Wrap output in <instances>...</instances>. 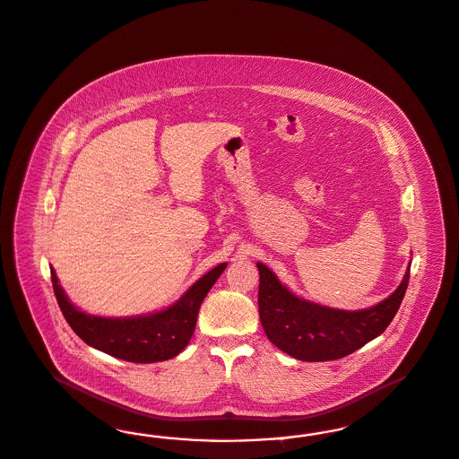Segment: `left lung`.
<instances>
[{
	"label": "left lung",
	"instance_id": "1",
	"mask_svg": "<svg viewBox=\"0 0 459 459\" xmlns=\"http://www.w3.org/2000/svg\"><path fill=\"white\" fill-rule=\"evenodd\" d=\"M259 318L269 341L300 361H333L363 348L394 320L405 297L411 266L395 291L378 305L346 312L295 297L274 273L257 263Z\"/></svg>",
	"mask_w": 459,
	"mask_h": 459
}]
</instances>
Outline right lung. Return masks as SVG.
<instances>
[{"instance_id":"add662e5","label":"right lung","mask_w":459,"mask_h":459,"mask_svg":"<svg viewBox=\"0 0 459 459\" xmlns=\"http://www.w3.org/2000/svg\"><path fill=\"white\" fill-rule=\"evenodd\" d=\"M227 264L206 273L173 307L145 316L103 318L80 312L57 283L50 269L52 288L64 318L71 329L91 348L130 363H158L178 356L195 333L200 305Z\"/></svg>"}]
</instances>
